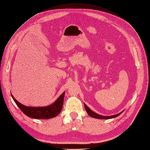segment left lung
I'll return each instance as SVG.
<instances>
[{"instance_id":"1","label":"left lung","mask_w":150,"mask_h":150,"mask_svg":"<svg viewBox=\"0 0 150 150\" xmlns=\"http://www.w3.org/2000/svg\"><path fill=\"white\" fill-rule=\"evenodd\" d=\"M84 106H85V108H86V110L87 111V112L88 113V114L91 117H93V118H98V119H110V118H115V117H118V115H120L122 112H120L118 114H115V115H111V116H103V115H99L96 113L94 112L93 111H92L84 103Z\"/></svg>"}]
</instances>
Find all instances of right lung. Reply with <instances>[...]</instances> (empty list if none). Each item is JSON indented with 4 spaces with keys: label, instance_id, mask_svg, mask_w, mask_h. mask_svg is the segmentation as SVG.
<instances>
[{
    "label": "right lung",
    "instance_id": "add662e5",
    "mask_svg": "<svg viewBox=\"0 0 150 150\" xmlns=\"http://www.w3.org/2000/svg\"><path fill=\"white\" fill-rule=\"evenodd\" d=\"M11 96L21 111L27 116L37 119H48L57 116L62 111L63 105L64 92L53 104L44 107H29L17 101L12 95Z\"/></svg>",
    "mask_w": 150,
    "mask_h": 150
}]
</instances>
